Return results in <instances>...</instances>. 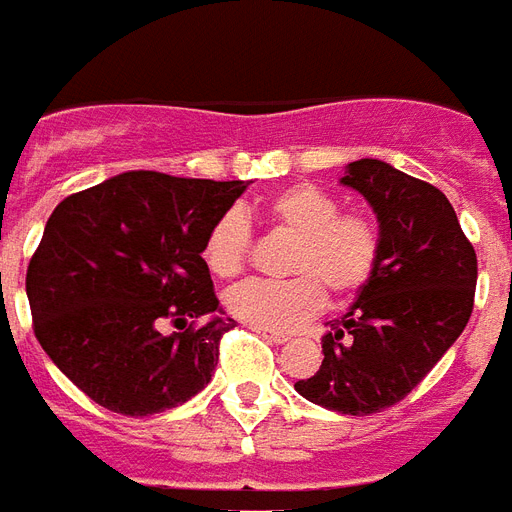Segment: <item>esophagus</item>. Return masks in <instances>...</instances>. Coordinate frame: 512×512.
<instances>
[{"label":"esophagus","mask_w":512,"mask_h":512,"mask_svg":"<svg viewBox=\"0 0 512 512\" xmlns=\"http://www.w3.org/2000/svg\"><path fill=\"white\" fill-rule=\"evenodd\" d=\"M257 335H263L265 341H273V343H287V335L284 333H273V330H263V327H255Z\"/></svg>","instance_id":"1"}]
</instances>
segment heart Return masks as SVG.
I'll list each match as a JSON object with an SVG mask.
<instances>
[{"label": "heart", "mask_w": 512, "mask_h": 512, "mask_svg": "<svg viewBox=\"0 0 512 512\" xmlns=\"http://www.w3.org/2000/svg\"><path fill=\"white\" fill-rule=\"evenodd\" d=\"M257 212L273 233L290 236L284 282H244L225 295V308L241 322L287 333L319 314L328 292L354 298L370 284L381 263V230L368 212L346 209L314 182H295L265 195ZM252 225L239 209L220 214L204 239L206 268L230 279L252 255Z\"/></svg>", "instance_id": "obj_1"}]
</instances>
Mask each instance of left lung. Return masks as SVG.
Wrapping results in <instances>:
<instances>
[{
  "mask_svg": "<svg viewBox=\"0 0 512 512\" xmlns=\"http://www.w3.org/2000/svg\"><path fill=\"white\" fill-rule=\"evenodd\" d=\"M378 217L381 263L322 338L325 360L295 384L327 411L370 416L411 395L473 314L478 260L438 187L376 158L346 166Z\"/></svg>",
  "mask_w": 512,
  "mask_h": 512,
  "instance_id": "8db88e82",
  "label": "left lung"
}]
</instances>
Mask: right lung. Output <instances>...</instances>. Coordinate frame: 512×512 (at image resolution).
<instances>
[{
    "instance_id": "obj_1",
    "label": "right lung",
    "mask_w": 512,
    "mask_h": 512,
    "mask_svg": "<svg viewBox=\"0 0 512 512\" xmlns=\"http://www.w3.org/2000/svg\"><path fill=\"white\" fill-rule=\"evenodd\" d=\"M244 190L126 171L50 214L26 271L34 335L93 403L152 416L209 384L236 322L217 311L201 249Z\"/></svg>"
}]
</instances>
